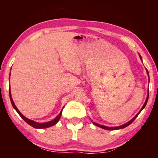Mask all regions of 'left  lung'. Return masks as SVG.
<instances>
[{"mask_svg":"<svg viewBox=\"0 0 158 158\" xmlns=\"http://www.w3.org/2000/svg\"><path fill=\"white\" fill-rule=\"evenodd\" d=\"M139 57H140V58H141V60H142V58H141V55H139ZM146 72H147V74H148V77H149L148 72V70H147V69H146ZM148 96H149V90H148V95H147V98H146V100L145 103H144V105H143L142 108L141 109V110L138 112L137 114L136 115V116H135V117H134L132 120H130V121H128V122L127 123H125V124H124V125H121V126H118V127H106V126H105V125H100V124H98V123H95V122H93L92 121H91L93 122V124H94L95 125H96V126H98V127H101V128H102V129H105V130H116L123 129V128H124V127H126L127 126H128V125H130L131 123H132L134 121H135L136 118H137V117L138 116V115L140 114V112L143 110V109H144V107H145L146 105V104H147V102H148Z\"/></svg>","mask_w":158,"mask_h":158,"instance_id":"8db88e82","label":"left lung"}]
</instances>
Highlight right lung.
<instances>
[{
  "instance_id": "right-lung-1",
  "label": "right lung",
  "mask_w": 158,
  "mask_h": 158,
  "mask_svg": "<svg viewBox=\"0 0 158 158\" xmlns=\"http://www.w3.org/2000/svg\"><path fill=\"white\" fill-rule=\"evenodd\" d=\"M9 94H10V101H11V103L12 105V106L14 107V109H15L16 111H17V113L19 114V116L22 118L24 120V121L27 123L28 125H30L31 126H32L34 128H37V129H42V128H47V127H49L51 126H53V125H54L55 124H56L59 121L60 118L61 116V114H62V110L60 111V114L58 115V116L55 118L54 119L52 120V121H51L49 122H47V123H37V122H35L34 121H32V120H30L27 118H26L21 113V112L19 111V109L17 108V106H15L14 102H13V100L12 98V95H11V91H10V89H9Z\"/></svg>"
}]
</instances>
